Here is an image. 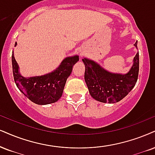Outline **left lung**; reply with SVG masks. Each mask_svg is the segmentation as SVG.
Instances as JSON below:
<instances>
[{
  "mask_svg": "<svg viewBox=\"0 0 155 155\" xmlns=\"http://www.w3.org/2000/svg\"><path fill=\"white\" fill-rule=\"evenodd\" d=\"M134 45L137 49V41ZM82 60L85 67V81L95 100L108 104L117 103L127 96L136 85L139 74V51L126 74L110 72L87 58Z\"/></svg>",
  "mask_w": 155,
  "mask_h": 155,
  "instance_id": "left-lung-1",
  "label": "left lung"
}]
</instances>
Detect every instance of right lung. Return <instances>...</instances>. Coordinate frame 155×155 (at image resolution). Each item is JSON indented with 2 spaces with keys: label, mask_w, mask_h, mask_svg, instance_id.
<instances>
[{
  "label": "right lung",
  "mask_w": 155,
  "mask_h": 155,
  "mask_svg": "<svg viewBox=\"0 0 155 155\" xmlns=\"http://www.w3.org/2000/svg\"><path fill=\"white\" fill-rule=\"evenodd\" d=\"M17 42L15 43L16 47ZM79 61V56L64 58L58 68L40 76L25 78L19 72V67L12 52L13 78L16 86L24 95L38 105H47L57 102L62 96L67 79L71 74L72 67Z\"/></svg>",
  "instance_id": "add662e5"
}]
</instances>
